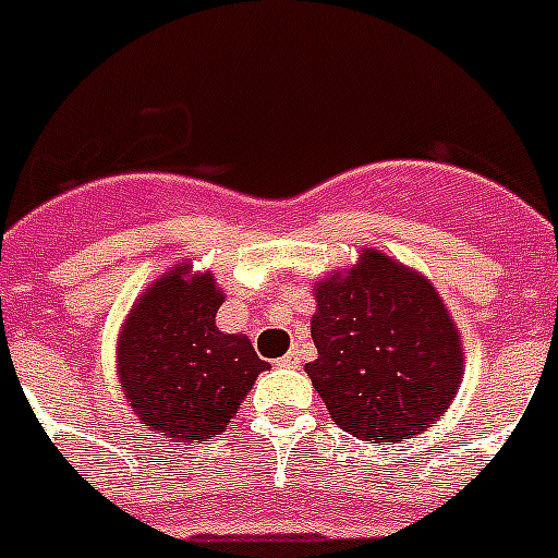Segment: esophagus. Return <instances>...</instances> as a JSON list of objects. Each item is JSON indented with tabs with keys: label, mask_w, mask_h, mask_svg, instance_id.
I'll return each mask as SVG.
<instances>
[{
	"label": "esophagus",
	"mask_w": 558,
	"mask_h": 558,
	"mask_svg": "<svg viewBox=\"0 0 558 558\" xmlns=\"http://www.w3.org/2000/svg\"><path fill=\"white\" fill-rule=\"evenodd\" d=\"M299 363H302V357H299L295 352H290V354H284V357L276 360V366H279V368H295Z\"/></svg>",
	"instance_id": "esophagus-1"
}]
</instances>
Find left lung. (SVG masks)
<instances>
[{
  "label": "left lung",
  "instance_id": "left-lung-1",
  "mask_svg": "<svg viewBox=\"0 0 558 558\" xmlns=\"http://www.w3.org/2000/svg\"><path fill=\"white\" fill-rule=\"evenodd\" d=\"M315 302L318 357L304 372L340 430L399 445L445 416L463 347L430 279L366 248L357 265L315 284Z\"/></svg>",
  "mask_w": 558,
  "mask_h": 558
}]
</instances>
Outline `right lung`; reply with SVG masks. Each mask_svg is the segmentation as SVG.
<instances>
[{
  "instance_id": "1",
  "label": "right lung",
  "mask_w": 558,
  "mask_h": 558,
  "mask_svg": "<svg viewBox=\"0 0 558 558\" xmlns=\"http://www.w3.org/2000/svg\"><path fill=\"white\" fill-rule=\"evenodd\" d=\"M223 290L190 265L167 270L136 299L117 340V374L128 405L170 441L220 436L259 372L245 335L220 332Z\"/></svg>"
}]
</instances>
